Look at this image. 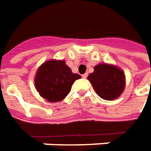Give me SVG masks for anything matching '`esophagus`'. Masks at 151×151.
<instances>
[{
  "mask_svg": "<svg viewBox=\"0 0 151 151\" xmlns=\"http://www.w3.org/2000/svg\"><path fill=\"white\" fill-rule=\"evenodd\" d=\"M87 76H88V74L87 73L84 74V75H82V77L84 78V79H86V78H87Z\"/></svg>",
  "mask_w": 151,
  "mask_h": 151,
  "instance_id": "34e87169",
  "label": "esophagus"
}]
</instances>
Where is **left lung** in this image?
<instances>
[{"label":"left lung","mask_w":151,"mask_h":151,"mask_svg":"<svg viewBox=\"0 0 151 151\" xmlns=\"http://www.w3.org/2000/svg\"><path fill=\"white\" fill-rule=\"evenodd\" d=\"M98 95L105 100L116 99L124 91L125 73L117 65L99 63L93 67V72L88 76Z\"/></svg>","instance_id":"8db88e82"}]
</instances>
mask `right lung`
<instances>
[{"label":"right lung","instance_id":"1","mask_svg":"<svg viewBox=\"0 0 151 151\" xmlns=\"http://www.w3.org/2000/svg\"><path fill=\"white\" fill-rule=\"evenodd\" d=\"M81 78L79 74L71 71L64 60H49L38 67L34 85L41 97L53 103L63 100L74 82Z\"/></svg>","mask_w":151,"mask_h":151}]
</instances>
